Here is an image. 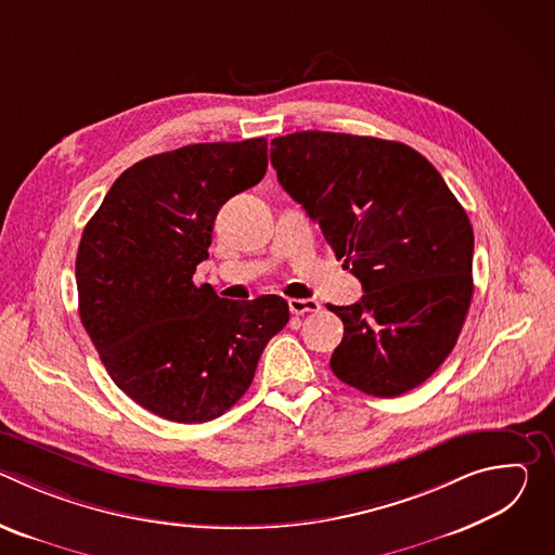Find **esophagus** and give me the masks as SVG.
<instances>
[{"label": "esophagus", "instance_id": "esophagus-1", "mask_svg": "<svg viewBox=\"0 0 555 555\" xmlns=\"http://www.w3.org/2000/svg\"><path fill=\"white\" fill-rule=\"evenodd\" d=\"M287 305H289V311L296 313V315H302V313L321 309V302L313 300V298H289Z\"/></svg>", "mask_w": 555, "mask_h": 555}]
</instances>
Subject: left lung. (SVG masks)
Instances as JSON below:
<instances>
[{
    "label": "left lung",
    "instance_id": "8db88e82",
    "mask_svg": "<svg viewBox=\"0 0 555 555\" xmlns=\"http://www.w3.org/2000/svg\"><path fill=\"white\" fill-rule=\"evenodd\" d=\"M272 144L281 186L364 289L353 305H327L345 325L332 371L375 398L420 386L454 349L474 292L463 206L402 142L296 131Z\"/></svg>",
    "mask_w": 555,
    "mask_h": 555
}]
</instances>
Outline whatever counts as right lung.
Segmentation results:
<instances>
[{
	"label": "right lung",
	"mask_w": 555,
	"mask_h": 555,
	"mask_svg": "<svg viewBox=\"0 0 555 555\" xmlns=\"http://www.w3.org/2000/svg\"><path fill=\"white\" fill-rule=\"evenodd\" d=\"M266 169V138L157 153L114 182L83 230L81 323L116 386L157 417L202 424L223 415L289 321L281 296L228 300L193 283L219 208Z\"/></svg>",
	"instance_id": "add662e5"
}]
</instances>
